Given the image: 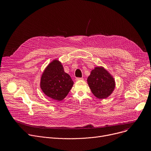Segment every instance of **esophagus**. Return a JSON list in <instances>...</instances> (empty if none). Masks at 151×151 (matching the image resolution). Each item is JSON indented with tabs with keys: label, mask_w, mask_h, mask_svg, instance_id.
<instances>
[{
	"label": "esophagus",
	"mask_w": 151,
	"mask_h": 151,
	"mask_svg": "<svg viewBox=\"0 0 151 151\" xmlns=\"http://www.w3.org/2000/svg\"><path fill=\"white\" fill-rule=\"evenodd\" d=\"M81 80H83L82 78H76V81H81Z\"/></svg>",
	"instance_id": "obj_1"
}]
</instances>
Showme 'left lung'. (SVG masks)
Listing matches in <instances>:
<instances>
[{
  "instance_id": "1",
  "label": "left lung",
  "mask_w": 151,
  "mask_h": 151,
  "mask_svg": "<svg viewBox=\"0 0 151 151\" xmlns=\"http://www.w3.org/2000/svg\"><path fill=\"white\" fill-rule=\"evenodd\" d=\"M93 94L99 99H106L113 92L115 82L113 77L101 67L95 68L87 79Z\"/></svg>"
}]
</instances>
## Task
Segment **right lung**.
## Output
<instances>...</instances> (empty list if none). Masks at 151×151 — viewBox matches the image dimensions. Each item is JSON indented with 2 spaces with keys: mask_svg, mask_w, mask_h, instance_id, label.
Instances as JSON below:
<instances>
[{
  "mask_svg": "<svg viewBox=\"0 0 151 151\" xmlns=\"http://www.w3.org/2000/svg\"><path fill=\"white\" fill-rule=\"evenodd\" d=\"M73 85L69 75L64 71L62 64L55 60L47 66L40 80V88L47 96L60 101L65 98Z\"/></svg>",
  "mask_w": 151,
  "mask_h": 151,
  "instance_id": "right-lung-1",
  "label": "right lung"
}]
</instances>
